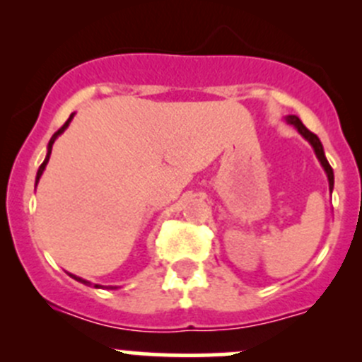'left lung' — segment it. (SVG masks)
<instances>
[{"label": "left lung", "mask_w": 362, "mask_h": 362, "mask_svg": "<svg viewBox=\"0 0 362 362\" xmlns=\"http://www.w3.org/2000/svg\"><path fill=\"white\" fill-rule=\"evenodd\" d=\"M286 120L289 124H293V126L296 127V129H298V133L301 134L303 138H305V140H308V144L312 145L313 147V151H315V156H317V159L320 160V164H322V168H324V171H326V175H327V180H329V189L331 191H333V185H334V175H333V168L329 166V163H327V159H326V156H324V148H322V144H320V140H319V136H317V134H313L312 131H308L305 127V124L301 122V120L298 119V117L296 115H289V117H286Z\"/></svg>", "instance_id": "obj_1"}]
</instances>
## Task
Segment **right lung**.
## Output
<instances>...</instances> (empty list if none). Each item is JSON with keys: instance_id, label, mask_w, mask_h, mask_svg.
<instances>
[{"instance_id": "1", "label": "right lung", "mask_w": 362, "mask_h": 362, "mask_svg": "<svg viewBox=\"0 0 362 362\" xmlns=\"http://www.w3.org/2000/svg\"><path fill=\"white\" fill-rule=\"evenodd\" d=\"M73 115H75V113H71V115H69V119L66 120V122L63 124V127H59V129L56 131V133L52 134V138H50V141H49V147H47V158H45V160H43L42 163V166L38 168V173H36V184H38V180H40V177H42V173H43V170H45V166H47V163H49V159H50V152H52V145H54V141H56V138L59 136L61 133H63L64 129H66V127L69 126V122H71V119H73ZM73 279L75 280H78V282H82V284H86V286H90V282H87V280H83V279H80V276H75V275H71ZM94 287H98V289H100L101 286H94ZM108 289H115V287H108Z\"/></svg>"}]
</instances>
